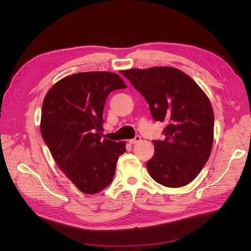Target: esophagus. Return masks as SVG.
I'll list each match as a JSON object with an SVG mask.
<instances>
[{
  "mask_svg": "<svg viewBox=\"0 0 251 251\" xmlns=\"http://www.w3.org/2000/svg\"><path fill=\"white\" fill-rule=\"evenodd\" d=\"M140 140H141V136H140V135H136L133 139H130V140H129V142H130L131 144H135V143L139 142Z\"/></svg>",
  "mask_w": 251,
  "mask_h": 251,
  "instance_id": "34e87169",
  "label": "esophagus"
}]
</instances>
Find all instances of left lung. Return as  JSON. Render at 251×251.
<instances>
[{
  "instance_id": "8db88e82",
  "label": "left lung",
  "mask_w": 251,
  "mask_h": 251,
  "mask_svg": "<svg viewBox=\"0 0 251 251\" xmlns=\"http://www.w3.org/2000/svg\"><path fill=\"white\" fill-rule=\"evenodd\" d=\"M122 74L150 105L153 120L166 124L163 140H153L147 162L151 178L166 187L187 185L212 151L214 112L193 79L172 67L130 69Z\"/></svg>"
}]
</instances>
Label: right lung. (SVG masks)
<instances>
[{
  "label": "right lung",
  "instance_id": "right-lung-1",
  "mask_svg": "<svg viewBox=\"0 0 251 251\" xmlns=\"http://www.w3.org/2000/svg\"><path fill=\"white\" fill-rule=\"evenodd\" d=\"M126 84L112 72H81L58 81L43 102L41 133L62 172L83 193L113 181L124 141L101 139L102 112L110 92Z\"/></svg>",
  "mask_w": 251,
  "mask_h": 251
}]
</instances>
